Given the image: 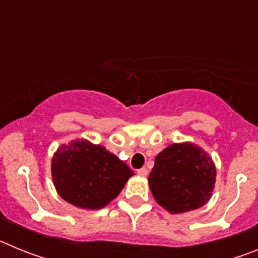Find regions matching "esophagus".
<instances>
[{
	"label": "esophagus",
	"instance_id": "34e87169",
	"mask_svg": "<svg viewBox=\"0 0 258 258\" xmlns=\"http://www.w3.org/2000/svg\"><path fill=\"white\" fill-rule=\"evenodd\" d=\"M137 173L140 175H142V177H146V175L149 174V169H147V168H141V169L137 170Z\"/></svg>",
	"mask_w": 258,
	"mask_h": 258
}]
</instances>
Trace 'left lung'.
I'll use <instances>...</instances> for the list:
<instances>
[{
    "instance_id": "8db88e82",
    "label": "left lung",
    "mask_w": 258,
    "mask_h": 258,
    "mask_svg": "<svg viewBox=\"0 0 258 258\" xmlns=\"http://www.w3.org/2000/svg\"><path fill=\"white\" fill-rule=\"evenodd\" d=\"M216 165L207 151L191 142L173 143L155 157L150 190L159 206L172 214L194 211L209 202Z\"/></svg>"
}]
</instances>
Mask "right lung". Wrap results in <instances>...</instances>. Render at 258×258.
Listing matches in <instances>:
<instances>
[{"label": "right lung", "mask_w": 258, "mask_h": 258, "mask_svg": "<svg viewBox=\"0 0 258 258\" xmlns=\"http://www.w3.org/2000/svg\"><path fill=\"white\" fill-rule=\"evenodd\" d=\"M132 175L133 170L116 155L84 138L61 145L51 160L56 192L77 208H104Z\"/></svg>", "instance_id": "1"}]
</instances>
